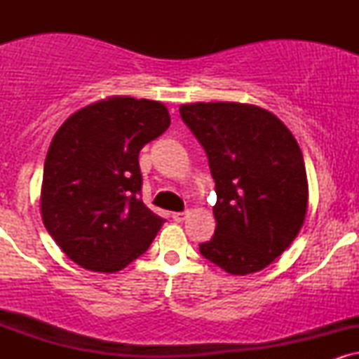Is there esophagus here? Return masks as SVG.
Returning a JSON list of instances; mask_svg holds the SVG:
<instances>
[{
  "label": "esophagus",
  "instance_id": "obj_1",
  "mask_svg": "<svg viewBox=\"0 0 359 359\" xmlns=\"http://www.w3.org/2000/svg\"><path fill=\"white\" fill-rule=\"evenodd\" d=\"M187 211H182V212H172V219L174 221H177V222H180V221H184L185 217H187Z\"/></svg>",
  "mask_w": 359,
  "mask_h": 359
}]
</instances>
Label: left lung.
I'll return each mask as SVG.
<instances>
[{
    "mask_svg": "<svg viewBox=\"0 0 359 359\" xmlns=\"http://www.w3.org/2000/svg\"><path fill=\"white\" fill-rule=\"evenodd\" d=\"M179 111L216 182V231L201 255L231 275L263 270L306 219L307 175L294 135L258 106L196 102Z\"/></svg>",
    "mask_w": 359,
    "mask_h": 359,
    "instance_id": "left-lung-1",
    "label": "left lung"
}]
</instances>
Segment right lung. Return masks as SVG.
I'll return each instance as SVG.
<instances>
[{
    "label": "right lung",
    "instance_id": "add662e5",
    "mask_svg": "<svg viewBox=\"0 0 359 359\" xmlns=\"http://www.w3.org/2000/svg\"><path fill=\"white\" fill-rule=\"evenodd\" d=\"M168 126L162 102L109 97L74 113L55 133L43 165L42 219L82 269H125L165 222L143 204L138 155Z\"/></svg>",
    "mask_w": 359,
    "mask_h": 359
}]
</instances>
